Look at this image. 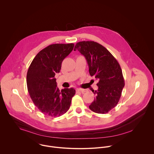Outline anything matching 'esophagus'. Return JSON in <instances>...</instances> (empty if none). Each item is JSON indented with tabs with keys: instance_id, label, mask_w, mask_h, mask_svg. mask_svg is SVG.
I'll return each mask as SVG.
<instances>
[{
	"instance_id": "1",
	"label": "esophagus",
	"mask_w": 154,
	"mask_h": 154,
	"mask_svg": "<svg viewBox=\"0 0 154 154\" xmlns=\"http://www.w3.org/2000/svg\"><path fill=\"white\" fill-rule=\"evenodd\" d=\"M76 91H78V92H82V93H84V92H87V90L84 89H81V88H77V89H76Z\"/></svg>"
}]
</instances>
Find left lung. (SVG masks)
Returning <instances> with one entry per match:
<instances>
[{
  "label": "left lung",
  "instance_id": "8db88e82",
  "mask_svg": "<svg viewBox=\"0 0 154 154\" xmlns=\"http://www.w3.org/2000/svg\"><path fill=\"white\" fill-rule=\"evenodd\" d=\"M76 50L85 56L90 75L98 80V89L93 91L95 97L89 108L97 113H107L118 104L125 87L121 67L110 51L97 42H78Z\"/></svg>",
  "mask_w": 154,
  "mask_h": 154
}]
</instances>
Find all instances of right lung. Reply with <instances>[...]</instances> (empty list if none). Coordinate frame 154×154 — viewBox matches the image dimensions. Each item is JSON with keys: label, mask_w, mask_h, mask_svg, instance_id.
<instances>
[{"label": "right lung", "mask_w": 154, "mask_h": 154, "mask_svg": "<svg viewBox=\"0 0 154 154\" xmlns=\"http://www.w3.org/2000/svg\"><path fill=\"white\" fill-rule=\"evenodd\" d=\"M73 47V43L49 45L36 55L28 68L26 84L29 96L38 109L50 117L66 113L75 94L74 88L60 91L54 78Z\"/></svg>", "instance_id": "obj_1"}]
</instances>
